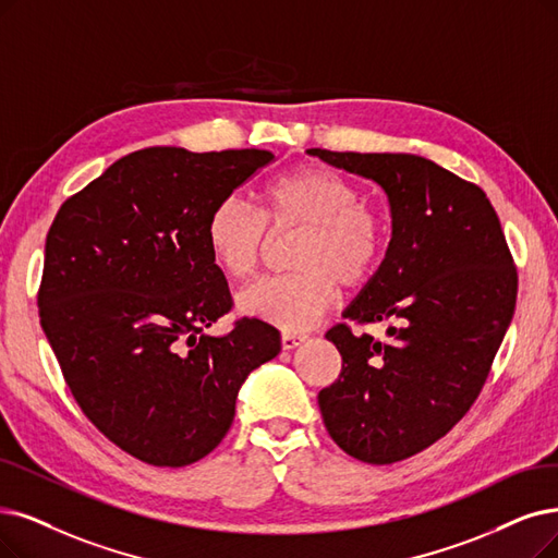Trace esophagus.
I'll return each mask as SVG.
<instances>
[{"label":"esophagus","mask_w":558,"mask_h":558,"mask_svg":"<svg viewBox=\"0 0 558 558\" xmlns=\"http://www.w3.org/2000/svg\"><path fill=\"white\" fill-rule=\"evenodd\" d=\"M306 341L304 333H295V331H283L281 333V348L283 350H295L298 345H302Z\"/></svg>","instance_id":"esophagus-1"}]
</instances>
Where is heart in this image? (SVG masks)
Here are the masks:
<instances>
[{"label":"heart","instance_id":"1","mask_svg":"<svg viewBox=\"0 0 558 558\" xmlns=\"http://www.w3.org/2000/svg\"><path fill=\"white\" fill-rule=\"evenodd\" d=\"M270 231H300L293 267L300 272L265 277L238 295L244 316L286 331L314 325L345 288L368 283L387 250V217L345 175L302 165L277 175L260 192V213L231 194L210 210V256L231 279L256 272Z\"/></svg>","mask_w":558,"mask_h":558}]
</instances>
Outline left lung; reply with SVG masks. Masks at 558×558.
I'll return each instance as SVG.
<instances>
[{"label": "left lung", "instance_id": "1", "mask_svg": "<svg viewBox=\"0 0 558 558\" xmlns=\"http://www.w3.org/2000/svg\"><path fill=\"white\" fill-rule=\"evenodd\" d=\"M387 192L391 242L345 308L356 325L389 320V341L333 325L339 380L318 393L325 428L368 464L428 449L470 412L515 314L518 267L485 192L410 153L308 148Z\"/></svg>", "mask_w": 558, "mask_h": 558}]
</instances>
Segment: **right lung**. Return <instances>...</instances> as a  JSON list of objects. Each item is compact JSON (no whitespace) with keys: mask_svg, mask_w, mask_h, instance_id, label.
<instances>
[{"mask_svg":"<svg viewBox=\"0 0 558 558\" xmlns=\"http://www.w3.org/2000/svg\"><path fill=\"white\" fill-rule=\"evenodd\" d=\"M270 162L258 148H142L65 198L48 231L40 327L86 418L146 464L208 456L242 383L281 350L256 318L204 333L233 306L210 210Z\"/></svg>","mask_w":558,"mask_h":558,"instance_id":"add662e5","label":"right lung"}]
</instances>
